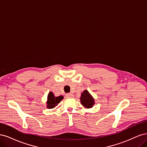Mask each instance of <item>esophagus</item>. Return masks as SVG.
<instances>
[{
    "label": "esophagus",
    "instance_id": "34e87169",
    "mask_svg": "<svg viewBox=\"0 0 147 147\" xmlns=\"http://www.w3.org/2000/svg\"><path fill=\"white\" fill-rule=\"evenodd\" d=\"M66 96L68 98H72V97H74V94H72V93H69V94H66Z\"/></svg>",
    "mask_w": 147,
    "mask_h": 147
}]
</instances>
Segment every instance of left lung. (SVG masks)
I'll use <instances>...</instances> for the list:
<instances>
[{"label":"left lung","mask_w":147,"mask_h":147,"mask_svg":"<svg viewBox=\"0 0 147 147\" xmlns=\"http://www.w3.org/2000/svg\"><path fill=\"white\" fill-rule=\"evenodd\" d=\"M80 102L84 107L90 109L94 105V99L87 90H84L81 94Z\"/></svg>","instance_id":"left-lung-1"}]
</instances>
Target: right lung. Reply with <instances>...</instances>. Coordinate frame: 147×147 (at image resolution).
I'll use <instances>...</instances> for the list:
<instances>
[{
  "mask_svg": "<svg viewBox=\"0 0 147 147\" xmlns=\"http://www.w3.org/2000/svg\"><path fill=\"white\" fill-rule=\"evenodd\" d=\"M64 97L63 96H59L58 97H55L53 92H50L48 95L47 107L48 109H53L56 105H57L59 102L63 99Z\"/></svg>",
  "mask_w": 147,
  "mask_h": 147,
  "instance_id": "obj_1",
  "label": "right lung"
}]
</instances>
